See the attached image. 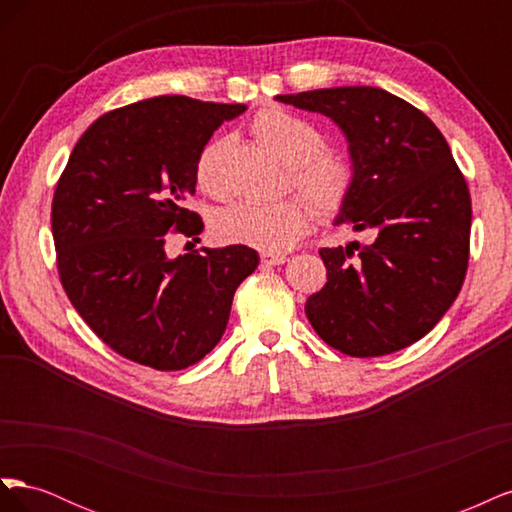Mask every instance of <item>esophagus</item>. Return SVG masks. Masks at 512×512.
Segmentation results:
<instances>
[{
	"mask_svg": "<svg viewBox=\"0 0 512 512\" xmlns=\"http://www.w3.org/2000/svg\"><path fill=\"white\" fill-rule=\"evenodd\" d=\"M260 260H262V265H284V262L288 260L286 258V254H275V252H265V254H260Z\"/></svg>",
	"mask_w": 512,
	"mask_h": 512,
	"instance_id": "1",
	"label": "esophagus"
}]
</instances>
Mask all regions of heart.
Returning <instances> with one entry per match:
<instances>
[{
  "mask_svg": "<svg viewBox=\"0 0 512 512\" xmlns=\"http://www.w3.org/2000/svg\"><path fill=\"white\" fill-rule=\"evenodd\" d=\"M252 134L288 166L292 188L312 200L320 213L331 215L344 207L354 183L352 164L324 149L327 138L312 121L286 108L271 106L262 108L252 119ZM226 153V136H213L200 147L194 160V181L200 192L213 198L226 194ZM314 215V207L299 196L275 200V203L235 200L215 211L211 228L222 241L243 243L262 252H282L305 235Z\"/></svg>",
  "mask_w": 512,
  "mask_h": 512,
  "instance_id": "heart-1",
  "label": "heart"
}]
</instances>
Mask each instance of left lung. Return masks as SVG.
Wrapping results in <instances>:
<instances>
[{
  "instance_id": "left-lung-1",
  "label": "left lung",
  "mask_w": 512,
  "mask_h": 512,
  "mask_svg": "<svg viewBox=\"0 0 512 512\" xmlns=\"http://www.w3.org/2000/svg\"><path fill=\"white\" fill-rule=\"evenodd\" d=\"M331 117L348 136L354 183L335 220L374 241L322 247L327 284L305 314L322 342L382 356L427 335L453 305L470 260L466 177L433 121L378 87L277 96Z\"/></svg>"
}]
</instances>
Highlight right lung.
Masks as SVG:
<instances>
[{
	"mask_svg": "<svg viewBox=\"0 0 512 512\" xmlns=\"http://www.w3.org/2000/svg\"><path fill=\"white\" fill-rule=\"evenodd\" d=\"M245 104L160 96L98 117L74 145L51 205L57 273L70 303L123 359L185 369L222 339L247 245L166 258L170 235L198 241L194 160Z\"/></svg>",
	"mask_w": 512,
	"mask_h": 512,
	"instance_id": "obj_1",
	"label": "right lung"
}]
</instances>
